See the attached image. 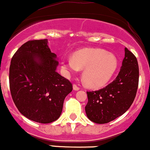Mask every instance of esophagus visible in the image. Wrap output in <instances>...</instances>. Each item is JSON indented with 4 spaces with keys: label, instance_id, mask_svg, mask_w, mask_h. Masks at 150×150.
Instances as JSON below:
<instances>
[{
    "label": "esophagus",
    "instance_id": "1",
    "mask_svg": "<svg viewBox=\"0 0 150 150\" xmlns=\"http://www.w3.org/2000/svg\"><path fill=\"white\" fill-rule=\"evenodd\" d=\"M73 89L75 91H78V90H79L80 88L78 87L76 84H73Z\"/></svg>",
    "mask_w": 150,
    "mask_h": 150
}]
</instances>
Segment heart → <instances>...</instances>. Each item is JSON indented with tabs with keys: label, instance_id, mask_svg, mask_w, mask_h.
<instances>
[{
	"label": "heart",
	"instance_id": "b5f03b06",
	"mask_svg": "<svg viewBox=\"0 0 150 150\" xmlns=\"http://www.w3.org/2000/svg\"><path fill=\"white\" fill-rule=\"evenodd\" d=\"M62 68L67 75L83 70L85 84L97 89L111 79L117 68V60L114 54L101 49H84L76 52L72 58H64Z\"/></svg>",
	"mask_w": 150,
	"mask_h": 150
}]
</instances>
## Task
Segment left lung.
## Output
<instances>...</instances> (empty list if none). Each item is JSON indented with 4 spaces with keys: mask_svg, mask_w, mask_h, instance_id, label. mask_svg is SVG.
Listing matches in <instances>:
<instances>
[{
    "mask_svg": "<svg viewBox=\"0 0 150 150\" xmlns=\"http://www.w3.org/2000/svg\"><path fill=\"white\" fill-rule=\"evenodd\" d=\"M124 51L122 66L115 79L103 89L86 92L88 103L85 111L92 122H110L125 113L133 103L138 89L139 69L135 56L127 48Z\"/></svg>",
    "mask_w": 150,
    "mask_h": 150,
    "instance_id": "8db88e82",
    "label": "left lung"
}]
</instances>
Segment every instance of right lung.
Masks as SVG:
<instances>
[{
    "instance_id": "right-lung-1",
    "label": "right lung",
    "mask_w": 150,
    "mask_h": 150,
    "mask_svg": "<svg viewBox=\"0 0 150 150\" xmlns=\"http://www.w3.org/2000/svg\"><path fill=\"white\" fill-rule=\"evenodd\" d=\"M58 66L57 55L50 50L47 39L27 41L12 57L11 95L18 110L28 119L49 124L61 116L72 85L57 72Z\"/></svg>"
}]
</instances>
